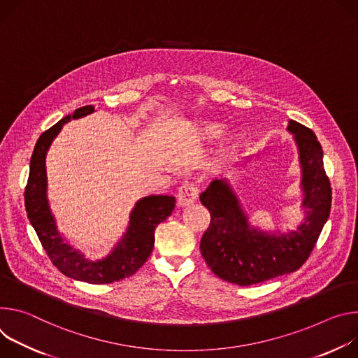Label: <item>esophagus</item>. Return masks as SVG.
<instances>
[{
  "label": "esophagus",
  "mask_w": 358,
  "mask_h": 358,
  "mask_svg": "<svg viewBox=\"0 0 358 358\" xmlns=\"http://www.w3.org/2000/svg\"><path fill=\"white\" fill-rule=\"evenodd\" d=\"M197 194H199V189H197L196 183L193 182L183 183L178 192V206L185 208V206L193 205L197 201Z\"/></svg>",
  "instance_id": "1"
}]
</instances>
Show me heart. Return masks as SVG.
I'll return each mask as SVG.
<instances>
[{
    "label": "heart",
    "instance_id": "b5f03b06",
    "mask_svg": "<svg viewBox=\"0 0 358 358\" xmlns=\"http://www.w3.org/2000/svg\"><path fill=\"white\" fill-rule=\"evenodd\" d=\"M199 131L205 138H215L222 134L223 125L217 122H202ZM229 143H233V139H229Z\"/></svg>",
    "mask_w": 358,
    "mask_h": 358
}]
</instances>
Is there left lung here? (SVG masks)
Wrapping results in <instances>:
<instances>
[{
	"instance_id": "1",
	"label": "left lung",
	"mask_w": 358,
	"mask_h": 358,
	"mask_svg": "<svg viewBox=\"0 0 358 358\" xmlns=\"http://www.w3.org/2000/svg\"><path fill=\"white\" fill-rule=\"evenodd\" d=\"M301 165L304 220L290 233H267L252 227L239 199L226 179L213 180L201 193L210 212V224L201 241V252L222 280L252 286L293 273L308 259L331 209V186L323 165V149L314 132L289 121Z\"/></svg>"
}]
</instances>
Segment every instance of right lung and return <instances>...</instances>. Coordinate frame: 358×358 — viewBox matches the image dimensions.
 Instances as JSON below:
<instances>
[{"label": "right lung", "instance_id": "1", "mask_svg": "<svg viewBox=\"0 0 358 358\" xmlns=\"http://www.w3.org/2000/svg\"><path fill=\"white\" fill-rule=\"evenodd\" d=\"M92 112V105L78 108L39 136L31 156L29 176L24 196L28 219L52 264L71 279L91 285H106L132 275L145 264L155 245V229L172 215L175 197L152 194L138 201L131 212L129 226L122 239L117 242L110 255L102 260L91 262L85 259L81 252L72 249L62 239L47 199L45 156L64 124Z\"/></svg>", "mask_w": 358, "mask_h": 358}]
</instances>
